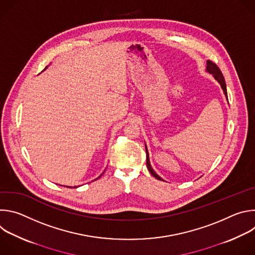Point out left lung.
I'll use <instances>...</instances> for the list:
<instances>
[{
    "mask_svg": "<svg viewBox=\"0 0 255 255\" xmlns=\"http://www.w3.org/2000/svg\"><path fill=\"white\" fill-rule=\"evenodd\" d=\"M206 70L209 72V74H212L213 77L215 78V80L220 84V86H221V88H222V90H223V92H224V94H225V96H226V99L228 100V97H227V89H226V83H225L224 77H223V75H222V72H221L220 68L218 67L213 61L208 60V61H207V68H206ZM145 149H146V164H147V168H148L149 172H150L155 178H157V179H159V180H163V179L153 170V168L151 167V164H150V161H149V156H148V151H147V148H146V145H145Z\"/></svg>",
    "mask_w": 255,
    "mask_h": 255,
    "instance_id": "8db88e82",
    "label": "left lung"
}]
</instances>
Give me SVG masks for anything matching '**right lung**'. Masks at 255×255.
Segmentation results:
<instances>
[{"label": "right lung", "mask_w": 255, "mask_h": 255, "mask_svg": "<svg viewBox=\"0 0 255 255\" xmlns=\"http://www.w3.org/2000/svg\"><path fill=\"white\" fill-rule=\"evenodd\" d=\"M101 176V175H100ZM66 188H71V187H66ZM74 188H76V187H74Z\"/></svg>", "instance_id": "obj_1"}]
</instances>
